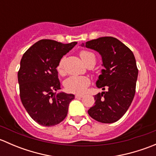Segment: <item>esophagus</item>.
<instances>
[{
  "label": "esophagus",
  "mask_w": 156,
  "mask_h": 156,
  "mask_svg": "<svg viewBox=\"0 0 156 156\" xmlns=\"http://www.w3.org/2000/svg\"><path fill=\"white\" fill-rule=\"evenodd\" d=\"M83 95L82 94H76L75 95V98L76 99H80V98H82Z\"/></svg>",
  "instance_id": "esophagus-1"
}]
</instances>
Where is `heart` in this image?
I'll use <instances>...</instances> for the list:
<instances>
[{
  "mask_svg": "<svg viewBox=\"0 0 156 156\" xmlns=\"http://www.w3.org/2000/svg\"><path fill=\"white\" fill-rule=\"evenodd\" d=\"M91 55H94L93 53H90L88 51H82L80 53L81 59L83 62H85L86 59ZM64 61L65 59L62 58L59 62L57 66V72L59 75H63L65 73L64 71ZM90 81L87 77L85 76H76V75H72L69 77L68 78L64 81V86L67 91L74 94H83L84 91L87 90L89 86Z\"/></svg>",
  "mask_w": 156,
  "mask_h": 156,
  "instance_id": "1",
  "label": "heart"
}]
</instances>
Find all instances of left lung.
Segmentation results:
<instances>
[{"instance_id":"1","label":"left lung","mask_w":156,"mask_h":156,"mask_svg":"<svg viewBox=\"0 0 156 156\" xmlns=\"http://www.w3.org/2000/svg\"><path fill=\"white\" fill-rule=\"evenodd\" d=\"M81 46L98 52L104 67L96 81L97 87L104 91L94 96L95 103L88 109V114L102 123L117 122L125 114L134 97L138 76L134 55L113 37H99Z\"/></svg>"}]
</instances>
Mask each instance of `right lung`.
I'll return each mask as SVG.
<instances>
[{
  "label": "right lung",
  "instance_id": "obj_1",
  "mask_svg": "<svg viewBox=\"0 0 156 156\" xmlns=\"http://www.w3.org/2000/svg\"><path fill=\"white\" fill-rule=\"evenodd\" d=\"M76 44L44 39L34 44L22 57L18 72L20 98L31 119L39 125L54 126L66 117L75 95L59 91L56 68L62 56Z\"/></svg>",
  "mask_w": 156,
  "mask_h": 156
}]
</instances>
